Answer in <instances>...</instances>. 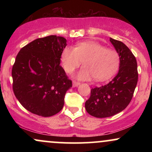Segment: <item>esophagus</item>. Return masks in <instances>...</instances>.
Instances as JSON below:
<instances>
[{
  "instance_id": "esophagus-1",
  "label": "esophagus",
  "mask_w": 152,
  "mask_h": 152,
  "mask_svg": "<svg viewBox=\"0 0 152 152\" xmlns=\"http://www.w3.org/2000/svg\"><path fill=\"white\" fill-rule=\"evenodd\" d=\"M79 84H80L79 82H78V81H73V87L78 86Z\"/></svg>"
}]
</instances>
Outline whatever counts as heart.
<instances>
[{
	"instance_id": "1",
	"label": "heart",
	"mask_w": 152,
	"mask_h": 152,
	"mask_svg": "<svg viewBox=\"0 0 152 152\" xmlns=\"http://www.w3.org/2000/svg\"><path fill=\"white\" fill-rule=\"evenodd\" d=\"M82 61L84 66L76 74L78 79L88 80L94 77L96 81H103L111 78L118 71L120 56L115 50L107 49L94 41H84L76 48L67 46L63 50L61 62L66 73H72Z\"/></svg>"
}]
</instances>
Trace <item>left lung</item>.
I'll return each instance as SVG.
<instances>
[{
    "label": "left lung",
    "instance_id": "1",
    "mask_svg": "<svg viewBox=\"0 0 152 152\" xmlns=\"http://www.w3.org/2000/svg\"><path fill=\"white\" fill-rule=\"evenodd\" d=\"M110 41L119 54V70L109 83L91 90L85 108L88 114L96 118L112 116L126 109L138 81L137 63L134 54L121 41L111 38Z\"/></svg>",
    "mask_w": 152,
    "mask_h": 152
}]
</instances>
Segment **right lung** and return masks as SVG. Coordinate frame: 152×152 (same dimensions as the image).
I'll list each match as a JSON object with an SVG mask.
<instances>
[{"instance_id":"obj_1","label":"right lung","mask_w":152,"mask_h":152,"mask_svg":"<svg viewBox=\"0 0 152 152\" xmlns=\"http://www.w3.org/2000/svg\"><path fill=\"white\" fill-rule=\"evenodd\" d=\"M66 39L49 36L23 47L12 69L13 90L18 102L33 114L48 117L63 109L64 96L72 86L60 66Z\"/></svg>"}]
</instances>
